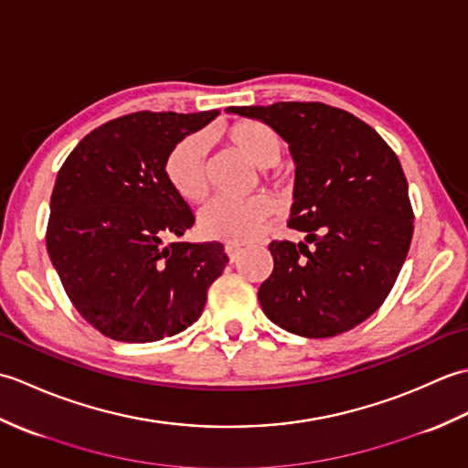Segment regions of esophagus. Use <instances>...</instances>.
<instances>
[{
  "label": "esophagus",
  "instance_id": "1",
  "mask_svg": "<svg viewBox=\"0 0 468 468\" xmlns=\"http://www.w3.org/2000/svg\"><path fill=\"white\" fill-rule=\"evenodd\" d=\"M239 251H241V243H225V253L229 255V260H235L237 255H239Z\"/></svg>",
  "mask_w": 468,
  "mask_h": 468
}]
</instances>
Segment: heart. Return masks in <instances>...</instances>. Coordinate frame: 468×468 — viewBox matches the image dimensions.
Returning <instances> with one entry per match:
<instances>
[{
	"mask_svg": "<svg viewBox=\"0 0 468 468\" xmlns=\"http://www.w3.org/2000/svg\"><path fill=\"white\" fill-rule=\"evenodd\" d=\"M221 134L229 146L241 153L255 166L263 168L265 178L275 185H285V175L275 171V165L283 153V138L273 126L255 118H243L229 124ZM165 178L183 201H203L208 191L207 141L203 134H188L168 151L165 158ZM271 213L273 203L265 195H255L243 201L215 197L198 215V231L208 239L239 243L260 233Z\"/></svg>",
	"mask_w": 468,
	"mask_h": 468,
	"instance_id": "heart-1",
	"label": "heart"
}]
</instances>
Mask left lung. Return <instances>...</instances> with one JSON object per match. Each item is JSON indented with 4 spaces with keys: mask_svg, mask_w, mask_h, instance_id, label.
<instances>
[{
    "mask_svg": "<svg viewBox=\"0 0 468 468\" xmlns=\"http://www.w3.org/2000/svg\"><path fill=\"white\" fill-rule=\"evenodd\" d=\"M227 111L273 126L295 161L287 225L307 243H270L263 314L305 337L352 330L384 303L410 250L414 213L399 156L372 126L324 102Z\"/></svg>",
    "mask_w": 468,
    "mask_h": 468,
    "instance_id": "1",
    "label": "left lung"
}]
</instances>
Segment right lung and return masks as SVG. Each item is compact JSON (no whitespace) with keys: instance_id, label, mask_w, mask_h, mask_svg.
Returning <instances> with one entry per match:
<instances>
[{"instance_id":"right-lung-1","label":"right lung","mask_w":468,"mask_h":468,"mask_svg":"<svg viewBox=\"0 0 468 468\" xmlns=\"http://www.w3.org/2000/svg\"><path fill=\"white\" fill-rule=\"evenodd\" d=\"M215 116L143 111L114 118L86 134L58 171L49 260L76 312L111 340L146 344L186 330L225 270L218 241H171L195 215L165 178L168 151Z\"/></svg>"}]
</instances>
